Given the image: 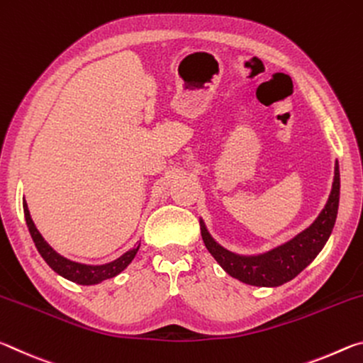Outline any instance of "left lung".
Wrapping results in <instances>:
<instances>
[{"label":"left lung","instance_id":"obj_1","mask_svg":"<svg viewBox=\"0 0 363 363\" xmlns=\"http://www.w3.org/2000/svg\"><path fill=\"white\" fill-rule=\"evenodd\" d=\"M340 167L335 165L331 193L325 209L320 212L311 227L294 236L284 245L259 255H240L230 252L213 240L201 220L203 241L213 259L230 277L252 286H280L298 277L317 257L335 227L337 206H340Z\"/></svg>","mask_w":363,"mask_h":363}]
</instances>
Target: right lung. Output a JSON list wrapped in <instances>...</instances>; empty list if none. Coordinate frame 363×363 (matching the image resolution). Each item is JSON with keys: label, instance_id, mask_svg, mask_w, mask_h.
Listing matches in <instances>:
<instances>
[{"label": "right lung", "instance_id": "add662e5", "mask_svg": "<svg viewBox=\"0 0 363 363\" xmlns=\"http://www.w3.org/2000/svg\"><path fill=\"white\" fill-rule=\"evenodd\" d=\"M23 216H26L27 227H28V231H30V236L35 242V246H37L41 257L45 259V262L56 273H59V275L67 278V280L74 283L96 284L108 280V278H114L116 275H118V273L127 269L128 264L132 262L140 249V245H138L136 247L130 249V251H127L123 255H121L118 259L104 265H85V264L74 262V260H69L62 257L61 254H57L55 249L45 241V238L40 235V231L37 230V227H35V223L32 220L30 212H28L26 199H23Z\"/></svg>", "mask_w": 363, "mask_h": 363}]
</instances>
